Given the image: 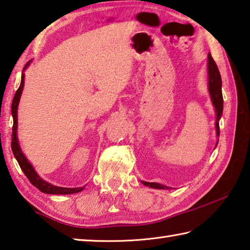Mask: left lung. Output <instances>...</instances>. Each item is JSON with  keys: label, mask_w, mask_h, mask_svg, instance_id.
<instances>
[{"label": "left lung", "mask_w": 250, "mask_h": 250, "mask_svg": "<svg viewBox=\"0 0 250 250\" xmlns=\"http://www.w3.org/2000/svg\"><path fill=\"white\" fill-rule=\"evenodd\" d=\"M208 93H210L211 101L213 106H214L215 110V130H216V137H220V119L222 113H223V96H222V79L220 71L217 69L216 63L213 60L211 53L208 54ZM219 143V139H217L216 145ZM215 145V146H216ZM142 184L146 187H151L153 189H172L167 186L157 184V183H147V181H142Z\"/></svg>", "instance_id": "1"}]
</instances>
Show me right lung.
I'll list each match as a JSON object with an SVG mask.
<instances>
[{
	"mask_svg": "<svg viewBox=\"0 0 250 250\" xmlns=\"http://www.w3.org/2000/svg\"><path fill=\"white\" fill-rule=\"evenodd\" d=\"M29 64H30V61L27 63L24 67V70H22L21 85H20V87H18V89L16 90L14 99H13V103H12V116H13L12 151H13V154H14L18 165L21 166L22 172H24L27 178L29 179L30 183L33 184L36 188L39 189L42 192L49 193V194L78 193L85 188V186L84 187H78V188H64V187H58V186H54L52 184L48 183V181L43 180L42 177L37 174V171L35 170L34 166L30 164L28 160H27V157L25 156V154L22 153L21 148L20 141H18V138H17V109H18V104H20V101H21L22 89H24V84H25V73L24 72Z\"/></svg>",
	"mask_w": 250,
	"mask_h": 250,
	"instance_id": "1",
	"label": "right lung"
}]
</instances>
